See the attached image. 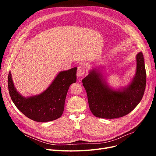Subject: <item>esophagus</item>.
<instances>
[{
	"label": "esophagus",
	"instance_id": "esophagus-1",
	"mask_svg": "<svg viewBox=\"0 0 156 156\" xmlns=\"http://www.w3.org/2000/svg\"><path fill=\"white\" fill-rule=\"evenodd\" d=\"M86 72V68L83 66H80L78 68L77 70V76L78 77H81L85 75V73Z\"/></svg>",
	"mask_w": 156,
	"mask_h": 156
}]
</instances>
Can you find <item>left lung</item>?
<instances>
[{"mask_svg":"<svg viewBox=\"0 0 156 156\" xmlns=\"http://www.w3.org/2000/svg\"><path fill=\"white\" fill-rule=\"evenodd\" d=\"M136 62L135 76L127 85L119 88H113L108 83L101 68H93L83 79L89 108L95 116L105 119L122 117L132 111L141 101L146 85L142 52L136 54Z\"/></svg>","mask_w":156,"mask_h":156,"instance_id":"left-lung-1","label":"left lung"}]
</instances>
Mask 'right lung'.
I'll return each mask as SVG.
<instances>
[{"mask_svg": "<svg viewBox=\"0 0 156 156\" xmlns=\"http://www.w3.org/2000/svg\"><path fill=\"white\" fill-rule=\"evenodd\" d=\"M77 68L59 72L46 90L38 95L24 97L16 90L11 73L8 75V88L15 105L28 118L48 122L59 118L63 113L69 86L76 81Z\"/></svg>", "mask_w": 156, "mask_h": 156, "instance_id": "1", "label": "right lung"}]
</instances>
